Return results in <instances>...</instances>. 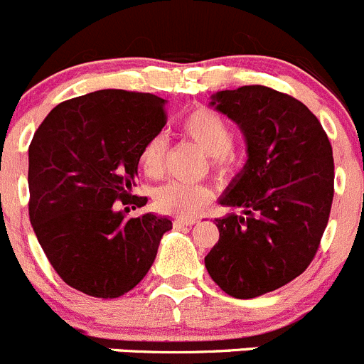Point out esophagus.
I'll list each match as a JSON object with an SVG mask.
<instances>
[{
	"instance_id": "obj_1",
	"label": "esophagus",
	"mask_w": 364,
	"mask_h": 364,
	"mask_svg": "<svg viewBox=\"0 0 364 364\" xmlns=\"http://www.w3.org/2000/svg\"><path fill=\"white\" fill-rule=\"evenodd\" d=\"M198 223V219H192V217H176L174 220H172V224H174V228H185V226H192V224Z\"/></svg>"
}]
</instances>
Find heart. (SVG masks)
<instances>
[{"label":"heart","instance_id":"b5f03b06","mask_svg":"<svg viewBox=\"0 0 364 364\" xmlns=\"http://www.w3.org/2000/svg\"><path fill=\"white\" fill-rule=\"evenodd\" d=\"M178 129L185 138L201 147L208 154L210 168L219 178H228L235 168L237 156L233 152V129L230 122L215 109L196 107L178 120ZM141 171L149 178H159L165 161V141L154 136L145 141L140 151ZM212 190L196 183L171 181L159 186L154 193V205L159 212L179 217H193L208 205Z\"/></svg>","mask_w":364,"mask_h":364}]
</instances>
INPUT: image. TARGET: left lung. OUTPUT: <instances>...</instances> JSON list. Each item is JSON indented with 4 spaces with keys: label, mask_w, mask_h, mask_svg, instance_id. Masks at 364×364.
<instances>
[{
    "label": "left lung",
    "mask_w": 364,
    "mask_h": 364,
    "mask_svg": "<svg viewBox=\"0 0 364 364\" xmlns=\"http://www.w3.org/2000/svg\"><path fill=\"white\" fill-rule=\"evenodd\" d=\"M244 132L247 161L219 203L240 208L215 219L219 240L205 257L212 280L233 298L271 293L314 259L334 198L327 132L305 104L266 86L212 97Z\"/></svg>",
    "instance_id": "left-lung-1"
}]
</instances>
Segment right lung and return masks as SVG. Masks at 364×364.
Here are the masks:
<instances>
[{
    "mask_svg": "<svg viewBox=\"0 0 364 364\" xmlns=\"http://www.w3.org/2000/svg\"><path fill=\"white\" fill-rule=\"evenodd\" d=\"M166 124L165 100L102 90L60 102L28 147L30 223L46 259L70 287L118 298L140 284L158 253L166 217L125 219L145 141Z\"/></svg>",
    "mask_w": 364,
    "mask_h": 364,
    "instance_id": "add662e5",
    "label": "right lung"
}]
</instances>
